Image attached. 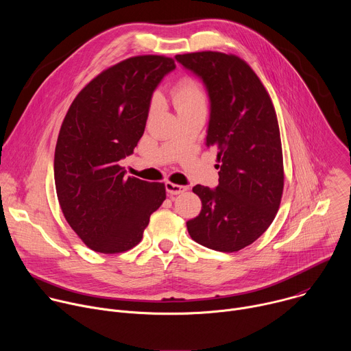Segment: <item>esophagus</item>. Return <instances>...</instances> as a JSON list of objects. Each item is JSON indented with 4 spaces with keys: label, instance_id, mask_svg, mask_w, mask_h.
I'll use <instances>...</instances> for the list:
<instances>
[{
    "label": "esophagus",
    "instance_id": "34e87169",
    "mask_svg": "<svg viewBox=\"0 0 351 351\" xmlns=\"http://www.w3.org/2000/svg\"><path fill=\"white\" fill-rule=\"evenodd\" d=\"M165 189H167V193L169 195H178V194H182L187 190L186 186H180V184H176V183H172V182H167Z\"/></svg>",
    "mask_w": 351,
    "mask_h": 351
}]
</instances>
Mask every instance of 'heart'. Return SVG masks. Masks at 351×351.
Segmentation results:
<instances>
[{
	"mask_svg": "<svg viewBox=\"0 0 351 351\" xmlns=\"http://www.w3.org/2000/svg\"><path fill=\"white\" fill-rule=\"evenodd\" d=\"M172 99L178 111L206 107L207 91L204 84L195 77L180 80L172 91Z\"/></svg>",
	"mask_w": 351,
	"mask_h": 351,
	"instance_id": "heart-1",
	"label": "heart"
}]
</instances>
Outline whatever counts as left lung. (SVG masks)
<instances>
[{
  "instance_id": "8db88e82",
  "label": "left lung",
  "mask_w": 351,
  "mask_h": 351,
  "mask_svg": "<svg viewBox=\"0 0 351 351\" xmlns=\"http://www.w3.org/2000/svg\"><path fill=\"white\" fill-rule=\"evenodd\" d=\"M199 77L210 98L206 145L218 149L219 183L197 184L202 213L186 222L194 241L233 253L256 241L272 223L283 193V157L276 112L258 76L232 54L176 56Z\"/></svg>"
}]
</instances>
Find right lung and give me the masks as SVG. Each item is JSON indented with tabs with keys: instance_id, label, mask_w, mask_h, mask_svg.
Listing matches in <instances>:
<instances>
[{
	"instance_id": "add662e5",
	"label": "right lung",
	"mask_w": 351,
	"mask_h": 351,
	"mask_svg": "<svg viewBox=\"0 0 351 351\" xmlns=\"http://www.w3.org/2000/svg\"><path fill=\"white\" fill-rule=\"evenodd\" d=\"M175 68L162 56L128 58L94 77L62 122L54 157L58 202L71 228L97 253L138 244L167 197L164 183L126 176L119 161L133 154L153 93Z\"/></svg>"
}]
</instances>
